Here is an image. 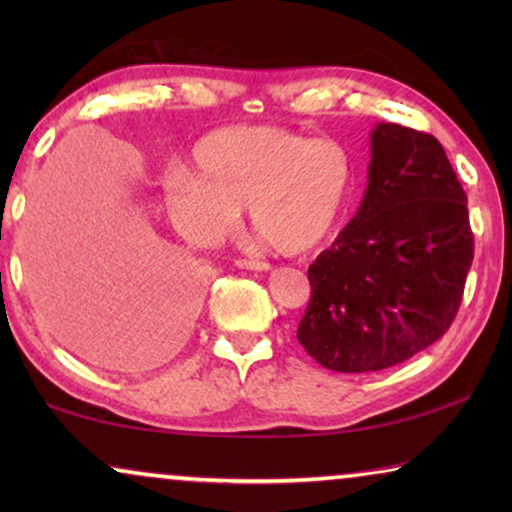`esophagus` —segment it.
<instances>
[{
	"instance_id": "34e87169",
	"label": "esophagus",
	"mask_w": 512,
	"mask_h": 512,
	"mask_svg": "<svg viewBox=\"0 0 512 512\" xmlns=\"http://www.w3.org/2000/svg\"><path fill=\"white\" fill-rule=\"evenodd\" d=\"M235 265H237V268H242V270H268L270 268L268 263L256 261V258H237Z\"/></svg>"
}]
</instances>
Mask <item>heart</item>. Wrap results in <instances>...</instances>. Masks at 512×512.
I'll return each instance as SVG.
<instances>
[{
  "label": "heart",
  "instance_id": "b5f03b06",
  "mask_svg": "<svg viewBox=\"0 0 512 512\" xmlns=\"http://www.w3.org/2000/svg\"><path fill=\"white\" fill-rule=\"evenodd\" d=\"M195 172L165 179L172 219L195 242H219L240 223L284 254L319 247L338 226L354 188V160L335 139H310L270 125H240L202 139Z\"/></svg>",
  "mask_w": 512,
  "mask_h": 512
}]
</instances>
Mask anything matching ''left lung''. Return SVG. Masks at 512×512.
Returning a JSON list of instances; mask_svg holds the SVG:
<instances>
[{
    "instance_id": "8db88e82",
    "label": "left lung",
    "mask_w": 512,
    "mask_h": 512,
    "mask_svg": "<svg viewBox=\"0 0 512 512\" xmlns=\"http://www.w3.org/2000/svg\"><path fill=\"white\" fill-rule=\"evenodd\" d=\"M359 212L310 265L298 340L335 373H373L443 338L473 263L466 193L433 135L370 132Z\"/></svg>"
}]
</instances>
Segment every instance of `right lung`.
Returning <instances> with one entry per match:
<instances>
[{"label": "right lung", "instance_id": "add662e5", "mask_svg": "<svg viewBox=\"0 0 512 512\" xmlns=\"http://www.w3.org/2000/svg\"><path fill=\"white\" fill-rule=\"evenodd\" d=\"M25 263L48 324L88 359L114 326L172 347L186 333L202 275L174 249L116 240L60 202L34 207Z\"/></svg>", "mask_w": 512, "mask_h": 512}]
</instances>
